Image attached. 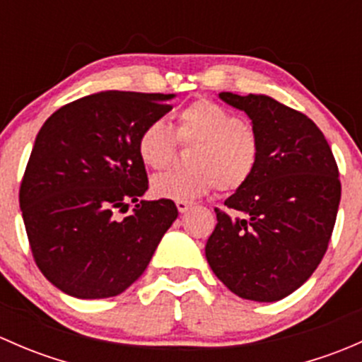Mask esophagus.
Returning <instances> with one entry per match:
<instances>
[{"label": "esophagus", "instance_id": "34e87169", "mask_svg": "<svg viewBox=\"0 0 362 362\" xmlns=\"http://www.w3.org/2000/svg\"><path fill=\"white\" fill-rule=\"evenodd\" d=\"M191 206H192V203H189V202H177V208L180 214H185V211H187Z\"/></svg>", "mask_w": 362, "mask_h": 362}]
</instances>
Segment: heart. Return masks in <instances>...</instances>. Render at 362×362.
I'll return each instance as SVG.
<instances>
[{
  "instance_id": "obj_1",
  "label": "heart",
  "mask_w": 362,
  "mask_h": 362,
  "mask_svg": "<svg viewBox=\"0 0 362 362\" xmlns=\"http://www.w3.org/2000/svg\"><path fill=\"white\" fill-rule=\"evenodd\" d=\"M178 141H196L189 170L166 171L152 178V194L160 199L192 202L218 187L235 192L254 177L261 159L257 133L229 108L211 100H196L178 110L175 134L163 119L148 122L136 140L138 158L145 166H168Z\"/></svg>"
}]
</instances>
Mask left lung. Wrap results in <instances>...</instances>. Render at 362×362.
I'll return each instance as SVG.
<instances>
[{"label": "left lung", "instance_id": "obj_1", "mask_svg": "<svg viewBox=\"0 0 362 362\" xmlns=\"http://www.w3.org/2000/svg\"><path fill=\"white\" fill-rule=\"evenodd\" d=\"M243 110L261 144L245 187L215 208L204 254L231 293L252 301L286 298L312 276L329 245L341 184L322 131L305 113L262 94H218Z\"/></svg>", "mask_w": 362, "mask_h": 362}]
</instances>
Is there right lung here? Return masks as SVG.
<instances>
[{
    "mask_svg": "<svg viewBox=\"0 0 362 362\" xmlns=\"http://www.w3.org/2000/svg\"><path fill=\"white\" fill-rule=\"evenodd\" d=\"M171 98L105 90L64 105L40 129L19 203L36 266L63 293H124L177 218L171 199L138 202L148 189L138 134L173 108ZM131 202L134 211L117 219Z\"/></svg>",
    "mask_w": 362,
    "mask_h": 362,
    "instance_id": "1",
    "label": "right lung"
}]
</instances>
